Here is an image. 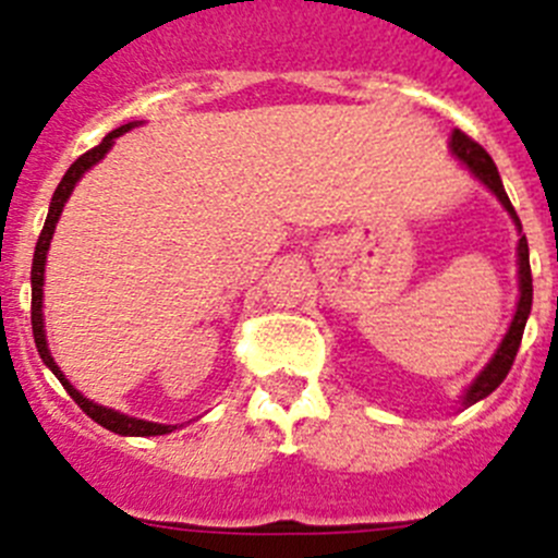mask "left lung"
I'll return each mask as SVG.
<instances>
[{"instance_id": "8db88e82", "label": "left lung", "mask_w": 558, "mask_h": 558, "mask_svg": "<svg viewBox=\"0 0 558 558\" xmlns=\"http://www.w3.org/2000/svg\"><path fill=\"white\" fill-rule=\"evenodd\" d=\"M450 153L456 156L458 161H461L466 170L475 175L477 181H481L486 190L495 195L497 201H500V206L511 215V220H514L517 231H522V223L520 218H517L514 206H511L509 195H506V190H502V181H500V172H497L495 161H492V156L486 150H483L477 142H472L466 133L461 131H452L450 136ZM534 279H531V263H529V240H525V234H520V243H517V284H520V299H517V310H514V318H511L509 329H506V335H502L500 347L495 349V354L489 357V363L477 372V377L472 379L470 386L463 388L461 393V405L470 408L475 405V402H481V399L489 397L492 391H495L497 386H500L502 379H506V374H509L511 363H514L517 357V349H520V340H522V332H525V322H529L531 315V302H534Z\"/></svg>"}]
</instances>
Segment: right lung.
<instances>
[{"label": "right lung", "mask_w": 558, "mask_h": 558, "mask_svg": "<svg viewBox=\"0 0 558 558\" xmlns=\"http://www.w3.org/2000/svg\"><path fill=\"white\" fill-rule=\"evenodd\" d=\"M136 125H142V122H128V125H120L117 131L108 133L100 145L92 147L88 153H83L81 159L69 167L66 175H63L61 184H58V190L52 192V201H49V211H47V223H44L41 236H38V243H36V254H33V274H29V284H33V315H29V318H33V338H36V349H38V354H41L44 366H47L49 372L61 379V386L66 388L69 397L75 399L77 405L86 411V416L95 418L97 425H102L106 430L120 433V436H165V433L179 430V425H159V422H147V418L128 416V413L113 411V408H106V405H97V402H92V399L83 397V393L77 391L72 383H69L66 374L58 368L56 357H52V352H49L47 329H44V270H47L49 243H52V234H56V226H58V220H61L63 206H66L69 195L75 192L77 181H81L83 175L92 170V167L100 165V161L106 159V153L113 147V140H117V136H122V133H128L131 128H136Z\"/></svg>", "instance_id": "right-lung-1"}]
</instances>
